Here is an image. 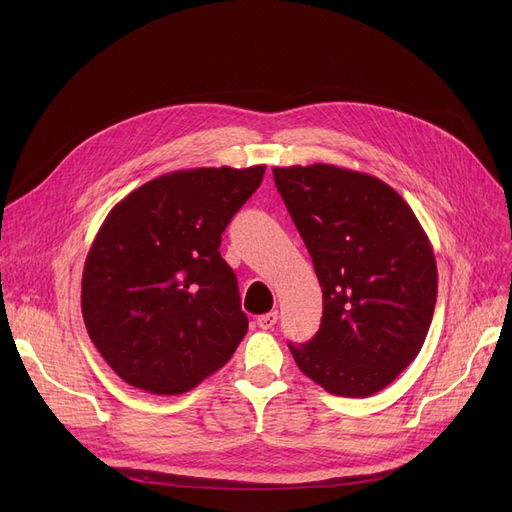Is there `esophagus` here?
I'll return each mask as SVG.
<instances>
[{"mask_svg": "<svg viewBox=\"0 0 512 512\" xmlns=\"http://www.w3.org/2000/svg\"><path fill=\"white\" fill-rule=\"evenodd\" d=\"M276 321H278V311H270V313H263L257 317V326L261 330H272L276 326Z\"/></svg>", "mask_w": 512, "mask_h": 512, "instance_id": "obj_1", "label": "esophagus"}]
</instances>
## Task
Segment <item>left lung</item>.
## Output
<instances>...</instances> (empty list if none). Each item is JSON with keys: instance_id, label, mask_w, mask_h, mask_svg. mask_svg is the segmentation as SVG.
<instances>
[{"instance_id": "obj_1", "label": "left lung", "mask_w": 512, "mask_h": 512, "mask_svg": "<svg viewBox=\"0 0 512 512\" xmlns=\"http://www.w3.org/2000/svg\"><path fill=\"white\" fill-rule=\"evenodd\" d=\"M313 259L324 315L299 369L330 394L365 398L419 355L438 297L434 249L413 209L380 178L330 164L274 168Z\"/></svg>"}]
</instances>
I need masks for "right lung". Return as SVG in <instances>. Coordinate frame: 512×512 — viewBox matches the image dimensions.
I'll return each mask as SVG.
<instances>
[{
  "mask_svg": "<svg viewBox=\"0 0 512 512\" xmlns=\"http://www.w3.org/2000/svg\"><path fill=\"white\" fill-rule=\"evenodd\" d=\"M265 166L164 174L124 197L101 224L83 270L87 332L120 378L182 394L224 367L245 338L222 232Z\"/></svg>",
  "mask_w": 512,
  "mask_h": 512,
  "instance_id": "1",
  "label": "right lung"
}]
</instances>
